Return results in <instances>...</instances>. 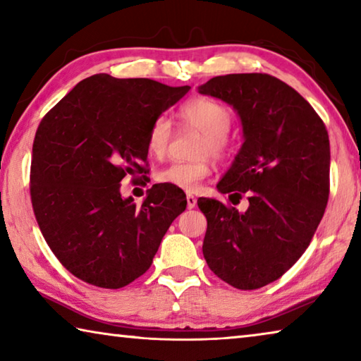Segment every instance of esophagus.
I'll return each instance as SVG.
<instances>
[{
    "label": "esophagus",
    "instance_id": "esophagus-1",
    "mask_svg": "<svg viewBox=\"0 0 361 361\" xmlns=\"http://www.w3.org/2000/svg\"><path fill=\"white\" fill-rule=\"evenodd\" d=\"M186 202H188V209L191 210V209H194L195 205H197V199H195L192 194H188L186 195Z\"/></svg>",
    "mask_w": 361,
    "mask_h": 361
}]
</instances>
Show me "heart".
Segmentation results:
<instances>
[{
	"mask_svg": "<svg viewBox=\"0 0 361 361\" xmlns=\"http://www.w3.org/2000/svg\"><path fill=\"white\" fill-rule=\"evenodd\" d=\"M180 118L185 126L202 133L199 145V154H210L213 157H223L231 149V138L228 130L232 122V116L223 103L212 99H192L186 102L180 109ZM172 140V124L166 116H159L152 122L148 132V152L152 157H162L167 152L169 143ZM210 175V167L207 162H173L159 170L156 180L164 185H172L183 191L192 192Z\"/></svg>",
	"mask_w": 361,
	"mask_h": 361,
	"instance_id": "heart-1",
	"label": "heart"
}]
</instances>
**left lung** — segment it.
Listing matches in <instances>:
<instances>
[{"label": "left lung", "instance_id": "1", "mask_svg": "<svg viewBox=\"0 0 361 361\" xmlns=\"http://www.w3.org/2000/svg\"><path fill=\"white\" fill-rule=\"evenodd\" d=\"M199 94L226 102L239 116L243 143L216 188L248 197L245 212L197 200L207 218L204 258L234 288H261L301 258L325 213L326 127L295 89L262 73L212 78Z\"/></svg>", "mask_w": 361, "mask_h": 361}]
</instances>
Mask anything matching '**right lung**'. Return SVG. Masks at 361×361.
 <instances>
[{
	"label": "right lung",
	"mask_w": 361,
	"mask_h": 361,
	"mask_svg": "<svg viewBox=\"0 0 361 361\" xmlns=\"http://www.w3.org/2000/svg\"><path fill=\"white\" fill-rule=\"evenodd\" d=\"M189 89L100 73L42 118L30 175L33 212L47 245L75 277L100 288L129 285L148 271L185 212L178 188L154 185L137 205L122 197L121 181L146 173L151 124Z\"/></svg>",
	"instance_id": "right-lung-1"
}]
</instances>
